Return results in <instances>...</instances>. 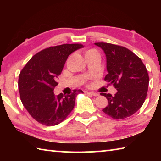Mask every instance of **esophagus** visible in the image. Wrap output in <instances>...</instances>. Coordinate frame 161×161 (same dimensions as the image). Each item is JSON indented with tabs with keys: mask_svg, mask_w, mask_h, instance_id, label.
Segmentation results:
<instances>
[{
	"mask_svg": "<svg viewBox=\"0 0 161 161\" xmlns=\"http://www.w3.org/2000/svg\"><path fill=\"white\" fill-rule=\"evenodd\" d=\"M86 94H91V95H92V96H94V97L99 96V94H97V93H96V92H86Z\"/></svg>",
	"mask_w": 161,
	"mask_h": 161,
	"instance_id": "esophagus-1",
	"label": "esophagus"
}]
</instances>
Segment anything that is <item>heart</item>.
<instances>
[{"instance_id": "1", "label": "heart", "mask_w": 161, "mask_h": 161, "mask_svg": "<svg viewBox=\"0 0 161 161\" xmlns=\"http://www.w3.org/2000/svg\"><path fill=\"white\" fill-rule=\"evenodd\" d=\"M89 54H97V55H99V53H98V52L94 50V49H90V50H87L85 53V56L87 55H89Z\"/></svg>"}]
</instances>
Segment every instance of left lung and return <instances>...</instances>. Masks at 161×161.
I'll list each match as a JSON object with an SVG mask.
<instances>
[{"mask_svg":"<svg viewBox=\"0 0 161 161\" xmlns=\"http://www.w3.org/2000/svg\"><path fill=\"white\" fill-rule=\"evenodd\" d=\"M107 57L108 74L104 80L117 90L114 96L101 93L107 97L108 106L102 110L114 119H124L142 107L148 92L149 77L146 67L137 55L122 46L96 42Z\"/></svg>","mask_w":161,"mask_h":161,"instance_id":"left-lung-1","label":"left lung"}]
</instances>
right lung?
Returning a JSON list of instances; mask_svg holds the SVG:
<instances>
[{
	"mask_svg": "<svg viewBox=\"0 0 161 161\" xmlns=\"http://www.w3.org/2000/svg\"><path fill=\"white\" fill-rule=\"evenodd\" d=\"M81 44H63L45 48L35 54L19 75L18 89L24 107L37 122L55 126L67 118L75 107L81 89L71 94L54 95L57 79L62 73L68 56Z\"/></svg>",
	"mask_w": 161,
	"mask_h": 161,
	"instance_id": "add662e5",
	"label": "right lung"
}]
</instances>
